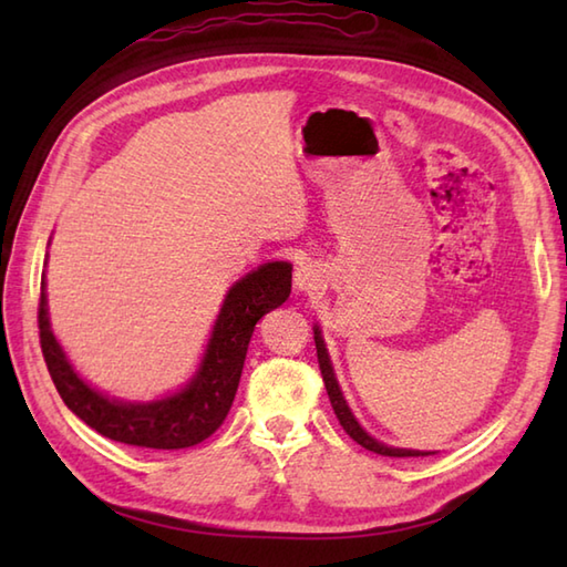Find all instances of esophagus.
<instances>
[{
	"label": "esophagus",
	"instance_id": "esophagus-1",
	"mask_svg": "<svg viewBox=\"0 0 567 567\" xmlns=\"http://www.w3.org/2000/svg\"><path fill=\"white\" fill-rule=\"evenodd\" d=\"M321 268L317 262H299L297 265V270H295V285L299 287V290L302 292H311V290H317V287L323 282L321 280Z\"/></svg>",
	"mask_w": 567,
	"mask_h": 567
}]
</instances>
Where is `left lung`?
Masks as SVG:
<instances>
[{"mask_svg":"<svg viewBox=\"0 0 567 567\" xmlns=\"http://www.w3.org/2000/svg\"><path fill=\"white\" fill-rule=\"evenodd\" d=\"M315 343H317V358H319V370H321V378H323V384H327V392H329V400H331V406L336 416H339L343 431L351 436L355 443L363 445V449L378 453V455H390V457H416V455H429L424 451H409V449H392V445H384L380 441H375L372 436H368L365 429L358 424L355 416L351 414V409H348L346 400H343V392L339 388V382H336V375H333V368H331V360H329V353H327V346H323V339H321V331L319 327H315Z\"/></svg>","mask_w":567,"mask_h":567,"instance_id":"8db88e82","label":"left lung"}]
</instances>
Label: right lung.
<instances>
[{
	"mask_svg": "<svg viewBox=\"0 0 567 567\" xmlns=\"http://www.w3.org/2000/svg\"><path fill=\"white\" fill-rule=\"evenodd\" d=\"M290 262H265L240 277L224 299L195 378L179 392L155 402L110 400L72 370L48 321L45 280H41L39 302L41 351L55 390L70 412L102 436L141 449H189L224 424L238 390L252 329L290 297Z\"/></svg>",
	"mask_w": 567,
	"mask_h": 567,
	"instance_id": "add662e5",
	"label": "right lung"
}]
</instances>
